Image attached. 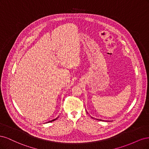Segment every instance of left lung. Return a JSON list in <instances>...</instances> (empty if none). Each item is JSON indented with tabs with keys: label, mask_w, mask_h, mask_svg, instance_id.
<instances>
[{
	"label": "left lung",
	"mask_w": 149,
	"mask_h": 149,
	"mask_svg": "<svg viewBox=\"0 0 149 149\" xmlns=\"http://www.w3.org/2000/svg\"><path fill=\"white\" fill-rule=\"evenodd\" d=\"M91 118H92V117H91ZM97 120H99V119H97ZM99 120H101V119H100Z\"/></svg>",
	"instance_id": "left-lung-1"
}]
</instances>
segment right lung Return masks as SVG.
I'll use <instances>...</instances> for the list:
<instances>
[{
	"mask_svg": "<svg viewBox=\"0 0 149 149\" xmlns=\"http://www.w3.org/2000/svg\"><path fill=\"white\" fill-rule=\"evenodd\" d=\"M57 118H58H58H56V119H53V120H50V121H49V122H48V123H49V122H52V121H54V120H55L56 119H57Z\"/></svg>",
	"mask_w": 149,
	"mask_h": 149,
	"instance_id": "1",
	"label": "right lung"
}]
</instances>
